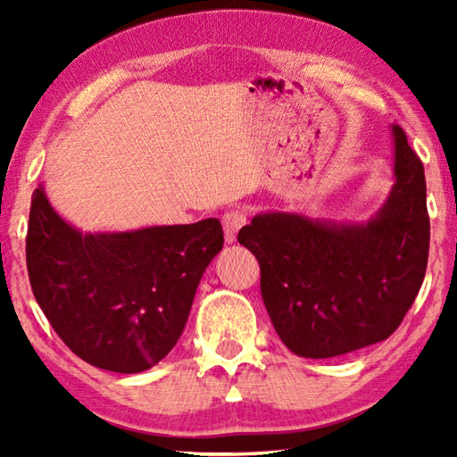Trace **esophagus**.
<instances>
[{
	"label": "esophagus",
	"mask_w": 457,
	"mask_h": 457,
	"mask_svg": "<svg viewBox=\"0 0 457 457\" xmlns=\"http://www.w3.org/2000/svg\"><path fill=\"white\" fill-rule=\"evenodd\" d=\"M245 223V213L244 212H237V210H231L226 212L221 215V226H223V236H226V242L231 244L236 242V236L239 228H242Z\"/></svg>",
	"instance_id": "obj_1"
}]
</instances>
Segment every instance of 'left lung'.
Returning <instances> with one entry per match:
<instances>
[{
	"label": "left lung",
	"instance_id": "obj_1",
	"mask_svg": "<svg viewBox=\"0 0 457 457\" xmlns=\"http://www.w3.org/2000/svg\"><path fill=\"white\" fill-rule=\"evenodd\" d=\"M393 187L361 221L262 212L237 242L260 262V290L278 337L306 359H330L389 338L421 288L429 253L421 161L391 125Z\"/></svg>",
	"mask_w": 457,
	"mask_h": 457
}]
</instances>
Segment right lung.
<instances>
[{"label": "right lung", "mask_w": 457, "mask_h": 457, "mask_svg": "<svg viewBox=\"0 0 457 457\" xmlns=\"http://www.w3.org/2000/svg\"><path fill=\"white\" fill-rule=\"evenodd\" d=\"M223 247L220 220L82 231L32 195L26 262L36 303L92 367L143 373L171 353L205 268Z\"/></svg>", "instance_id": "right-lung-1"}]
</instances>
